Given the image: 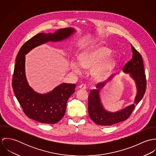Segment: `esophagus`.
<instances>
[{
    "label": "esophagus",
    "mask_w": 156,
    "mask_h": 156,
    "mask_svg": "<svg viewBox=\"0 0 156 156\" xmlns=\"http://www.w3.org/2000/svg\"><path fill=\"white\" fill-rule=\"evenodd\" d=\"M79 88L80 89H87V86L85 84H82L79 87Z\"/></svg>",
    "instance_id": "1"
}]
</instances>
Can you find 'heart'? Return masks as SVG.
<instances>
[{
	"label": "heart",
	"mask_w": 156,
	"mask_h": 156,
	"mask_svg": "<svg viewBox=\"0 0 156 156\" xmlns=\"http://www.w3.org/2000/svg\"><path fill=\"white\" fill-rule=\"evenodd\" d=\"M111 50L107 47L97 45L88 50L79 56V62H71L72 69L77 74L81 73L82 68L90 69L91 74L96 80H100L105 78L116 62V59L109 56Z\"/></svg>",
	"instance_id": "b5f03b06"
}]
</instances>
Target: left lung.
<instances>
[{
	"label": "left lung",
	"mask_w": 156,
	"mask_h": 156,
	"mask_svg": "<svg viewBox=\"0 0 156 156\" xmlns=\"http://www.w3.org/2000/svg\"><path fill=\"white\" fill-rule=\"evenodd\" d=\"M133 56L123 68V72L130 74L133 79L136 88L137 95L134 103L121 111L116 112H110L106 111L101 103L99 92L107 83L113 77V75L105 82L97 85V89L90 90L88 97V113L90 118L97 125L112 126L119 122L126 120L129 118L134 109L135 105H137L142 98L147 87V80L145 74L144 66L141 55L131 45Z\"/></svg>",
	"instance_id": "1"
}]
</instances>
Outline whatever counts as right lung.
<instances>
[{
	"label": "right lung",
	"mask_w": 156,
	"mask_h": 156,
	"mask_svg": "<svg viewBox=\"0 0 156 156\" xmlns=\"http://www.w3.org/2000/svg\"><path fill=\"white\" fill-rule=\"evenodd\" d=\"M71 27L60 29L55 33H40L26 41L20 48L16 60L12 86L15 95L29 118L44 124H56L64 116L67 103L75 92V84L62 83L51 91L41 94L29 85L25 74V55L34 48L48 41H61L74 33Z\"/></svg>",
	"instance_id": "add662e5"
}]
</instances>
